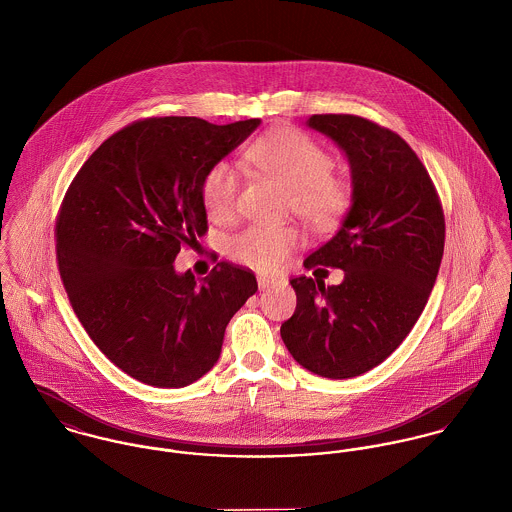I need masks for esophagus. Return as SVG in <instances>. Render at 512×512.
<instances>
[{
	"mask_svg": "<svg viewBox=\"0 0 512 512\" xmlns=\"http://www.w3.org/2000/svg\"><path fill=\"white\" fill-rule=\"evenodd\" d=\"M280 280L278 278H270V276H258V286L260 290H268V288H274L278 286Z\"/></svg>",
	"mask_w": 512,
	"mask_h": 512,
	"instance_id": "34e87169",
	"label": "esophagus"
}]
</instances>
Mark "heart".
Returning a JSON list of instances; mask_svg holds the SVG:
<instances>
[{
	"label": "heart",
	"mask_w": 512,
	"mask_h": 512,
	"mask_svg": "<svg viewBox=\"0 0 512 512\" xmlns=\"http://www.w3.org/2000/svg\"><path fill=\"white\" fill-rule=\"evenodd\" d=\"M246 159L290 191L293 213L315 230L333 228L349 207V189L331 177V155L293 130H274L258 138ZM240 191L238 171L220 161L203 179V201L211 219H228ZM297 244L293 228L254 224L232 240V256L258 270L280 268Z\"/></svg>",
	"instance_id": "obj_1"
}]
</instances>
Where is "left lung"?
Listing matches in <instances>:
<instances>
[{"label": "left lung", "mask_w": 512, "mask_h": 512, "mask_svg": "<svg viewBox=\"0 0 512 512\" xmlns=\"http://www.w3.org/2000/svg\"><path fill=\"white\" fill-rule=\"evenodd\" d=\"M351 171V207L303 266L346 278H292L297 305L282 323L293 359L325 378H353L388 359L422 315L438 278L445 222L434 183L398 134L351 114L311 116ZM314 276V272H313Z\"/></svg>", "instance_id": "1"}]
</instances>
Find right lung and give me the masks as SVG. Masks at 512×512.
Listing matches in <instances>:
<instances>
[{
    "label": "right lung",
    "instance_id": "add662e5",
    "mask_svg": "<svg viewBox=\"0 0 512 512\" xmlns=\"http://www.w3.org/2000/svg\"><path fill=\"white\" fill-rule=\"evenodd\" d=\"M258 126L136 122L98 147L67 191L57 256L74 313L94 345L144 384L183 388L205 376L228 321L258 290L254 274L230 262L203 280L173 264L207 230L205 175Z\"/></svg>",
    "mask_w": 512,
    "mask_h": 512
}]
</instances>
